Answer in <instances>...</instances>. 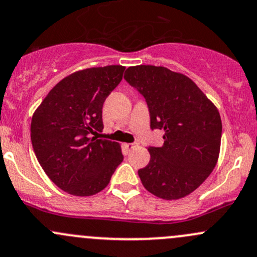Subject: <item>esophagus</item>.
Returning <instances> with one entry per match:
<instances>
[{
    "instance_id": "obj_1",
    "label": "esophagus",
    "mask_w": 257,
    "mask_h": 257,
    "mask_svg": "<svg viewBox=\"0 0 257 257\" xmlns=\"http://www.w3.org/2000/svg\"><path fill=\"white\" fill-rule=\"evenodd\" d=\"M137 146H139V144L137 142H131V144H125V147L127 148V150H134V148H136Z\"/></svg>"
}]
</instances>
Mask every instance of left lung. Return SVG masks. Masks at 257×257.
<instances>
[{"mask_svg": "<svg viewBox=\"0 0 257 257\" xmlns=\"http://www.w3.org/2000/svg\"><path fill=\"white\" fill-rule=\"evenodd\" d=\"M123 79L146 100L151 130H163L162 147L148 146L151 160L139 169L142 184L162 199L197 189L215 167L221 141L216 107L186 75L155 65L126 69Z\"/></svg>", "mask_w": 257, "mask_h": 257, "instance_id": "8db88e82", "label": "left lung"}]
</instances>
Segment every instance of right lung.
I'll list each match as a JSON object with an SVG mask.
<instances>
[{
    "label": "right lung",
    "instance_id": "obj_1",
    "mask_svg": "<svg viewBox=\"0 0 257 257\" xmlns=\"http://www.w3.org/2000/svg\"><path fill=\"white\" fill-rule=\"evenodd\" d=\"M123 70L107 65L73 73L50 90L32 117L37 160L53 183L69 194L99 193L123 161L117 142L91 137L104 128L102 105Z\"/></svg>",
    "mask_w": 257,
    "mask_h": 257
}]
</instances>
